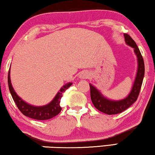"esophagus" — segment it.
<instances>
[{
	"mask_svg": "<svg viewBox=\"0 0 155 155\" xmlns=\"http://www.w3.org/2000/svg\"><path fill=\"white\" fill-rule=\"evenodd\" d=\"M79 77L81 79H87V78H89V73L86 72V71H83V72L80 74Z\"/></svg>",
	"mask_w": 155,
	"mask_h": 155,
	"instance_id": "1",
	"label": "esophagus"
}]
</instances>
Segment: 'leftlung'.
<instances>
[{"instance_id": "1", "label": "left lung", "mask_w": 155, "mask_h": 155, "mask_svg": "<svg viewBox=\"0 0 155 155\" xmlns=\"http://www.w3.org/2000/svg\"><path fill=\"white\" fill-rule=\"evenodd\" d=\"M124 38L126 43L134 49L138 58V71L134 81L131 92L124 99L120 101H111L105 98L98 89H96L92 84L90 86V96L94 107L98 110L107 115H116L122 113L128 107L134 104L137 100L140 93L141 86L143 84V78L145 74V65L143 58L135 41L131 38L129 34L125 33Z\"/></svg>"}]
</instances>
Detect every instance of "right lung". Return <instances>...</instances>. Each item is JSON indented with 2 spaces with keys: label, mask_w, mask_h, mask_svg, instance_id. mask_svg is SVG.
<instances>
[{
  "label": "right lung",
  "mask_w": 155,
  "mask_h": 155,
  "mask_svg": "<svg viewBox=\"0 0 155 155\" xmlns=\"http://www.w3.org/2000/svg\"><path fill=\"white\" fill-rule=\"evenodd\" d=\"M10 70L8 72V87L10 89V94L14 100L15 104L17 105L18 109L21 111V113L26 117L38 120H50V119L57 116L61 110V107L60 106V101L63 96V93L72 85V83L69 82L68 84H65L62 88L60 89V91L57 93L54 98L51 101L50 104L44 105V106H33L31 105L26 102H24L19 96L15 92L14 89L12 86L10 81Z\"/></svg>",
  "instance_id": "add662e5"
}]
</instances>
